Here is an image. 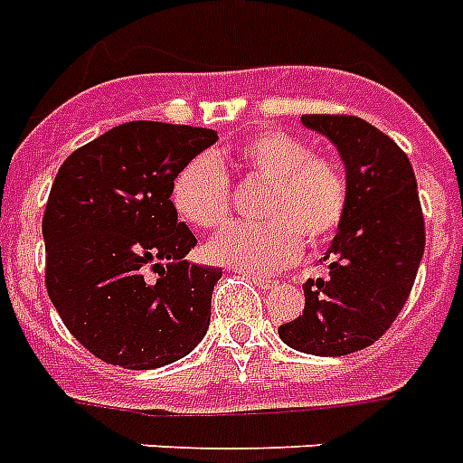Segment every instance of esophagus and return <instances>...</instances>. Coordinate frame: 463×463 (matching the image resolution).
<instances>
[{
  "label": "esophagus",
  "mask_w": 463,
  "mask_h": 463,
  "mask_svg": "<svg viewBox=\"0 0 463 463\" xmlns=\"http://www.w3.org/2000/svg\"><path fill=\"white\" fill-rule=\"evenodd\" d=\"M249 279L253 284H258V287H260L262 291H268V289H275L277 287V282L275 279H269V277H258V275H249Z\"/></svg>",
  "instance_id": "esophagus-1"
}]
</instances>
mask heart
<instances>
[{"label": "heart", "instance_id": "b5f03b06", "mask_svg": "<svg viewBox=\"0 0 463 463\" xmlns=\"http://www.w3.org/2000/svg\"><path fill=\"white\" fill-rule=\"evenodd\" d=\"M236 167L268 181L262 224H232L208 243V258L246 275H269L296 260L301 241L323 246L342 227L349 184L342 165L313 155L301 138L260 131L234 147ZM176 213L198 229H217L229 217V176L214 155L186 162L172 184Z\"/></svg>", "mask_w": 463, "mask_h": 463}]
</instances>
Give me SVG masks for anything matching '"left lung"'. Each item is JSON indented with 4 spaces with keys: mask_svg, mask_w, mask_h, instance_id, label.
Wrapping results in <instances>:
<instances>
[{
    "mask_svg": "<svg viewBox=\"0 0 463 463\" xmlns=\"http://www.w3.org/2000/svg\"><path fill=\"white\" fill-rule=\"evenodd\" d=\"M301 121L342 155L349 205L323 258L330 275L303 284V313L279 339L313 356H346L378 342L404 308L425 249L423 210L411 162L380 128L346 114Z\"/></svg>",
    "mask_w": 463,
    "mask_h": 463,
    "instance_id": "8db88e82",
    "label": "left lung"
}]
</instances>
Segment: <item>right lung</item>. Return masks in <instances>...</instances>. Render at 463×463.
Here are the masks:
<instances>
[{
    "instance_id": "right-lung-1",
    "label": "right lung",
    "mask_w": 463,
    "mask_h": 463,
    "mask_svg": "<svg viewBox=\"0 0 463 463\" xmlns=\"http://www.w3.org/2000/svg\"><path fill=\"white\" fill-rule=\"evenodd\" d=\"M213 128L128 121L59 167L43 217L44 284L59 317L105 364L150 371L198 346L220 268L184 260L195 236L169 201Z\"/></svg>"
}]
</instances>
